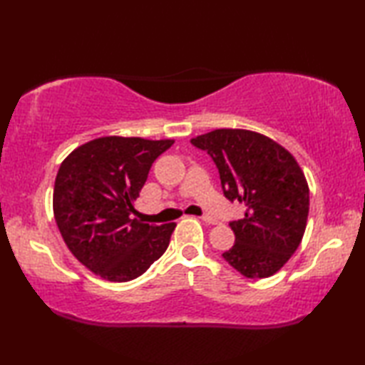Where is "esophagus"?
Masks as SVG:
<instances>
[{"label":"esophagus","instance_id":"obj_1","mask_svg":"<svg viewBox=\"0 0 365 365\" xmlns=\"http://www.w3.org/2000/svg\"><path fill=\"white\" fill-rule=\"evenodd\" d=\"M202 222H206V224H217V220L215 219H212V217H209V215H202V217H200Z\"/></svg>","mask_w":365,"mask_h":365}]
</instances>
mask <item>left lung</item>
<instances>
[{"instance_id":"obj_1","label":"left lung","mask_w":365,"mask_h":365,"mask_svg":"<svg viewBox=\"0 0 365 365\" xmlns=\"http://www.w3.org/2000/svg\"><path fill=\"white\" fill-rule=\"evenodd\" d=\"M217 165L227 200L246 206L232 220L235 245L224 259L246 279L274 275L294 255L306 230L309 187L282 145L243 128H217L191 138Z\"/></svg>"}]
</instances>
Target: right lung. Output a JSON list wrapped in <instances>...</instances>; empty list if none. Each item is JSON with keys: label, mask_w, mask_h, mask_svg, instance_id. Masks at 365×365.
Segmentation results:
<instances>
[{"label": "right lung", "mask_w": 365, "mask_h": 365, "mask_svg": "<svg viewBox=\"0 0 365 365\" xmlns=\"http://www.w3.org/2000/svg\"><path fill=\"white\" fill-rule=\"evenodd\" d=\"M172 145L174 140L101 137L61 164L54 219L72 255L101 279H137L168 250L175 222L150 225L130 215L153 163Z\"/></svg>", "instance_id": "1"}]
</instances>
